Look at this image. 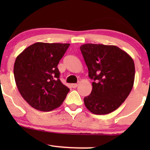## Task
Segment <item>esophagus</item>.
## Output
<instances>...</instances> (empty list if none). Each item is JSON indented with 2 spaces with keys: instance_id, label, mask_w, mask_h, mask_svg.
I'll use <instances>...</instances> for the list:
<instances>
[{
  "instance_id": "1",
  "label": "esophagus",
  "mask_w": 150,
  "mask_h": 150,
  "mask_svg": "<svg viewBox=\"0 0 150 150\" xmlns=\"http://www.w3.org/2000/svg\"><path fill=\"white\" fill-rule=\"evenodd\" d=\"M78 86V83H72L71 85V86H72V88H76Z\"/></svg>"
}]
</instances>
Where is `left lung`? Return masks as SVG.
I'll return each instance as SVG.
<instances>
[{"label":"left lung","mask_w":150,"mask_h":150,"mask_svg":"<svg viewBox=\"0 0 150 150\" xmlns=\"http://www.w3.org/2000/svg\"><path fill=\"white\" fill-rule=\"evenodd\" d=\"M81 51L93 79L92 91L84 98L86 108L96 115L117 110L134 86L135 65L125 51L115 46L86 43Z\"/></svg>","instance_id":"1"}]
</instances>
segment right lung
Returning <instances> with one entry per match:
<instances>
[{"mask_svg": "<svg viewBox=\"0 0 150 150\" xmlns=\"http://www.w3.org/2000/svg\"><path fill=\"white\" fill-rule=\"evenodd\" d=\"M69 43L38 42L17 56L13 75L23 99L33 108L48 112L58 108L69 89L59 80L58 65Z\"/></svg>", "mask_w": 150, "mask_h": 150, "instance_id": "add662e5", "label": "right lung"}]
</instances>
